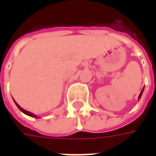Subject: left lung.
<instances>
[{
    "label": "left lung",
    "instance_id": "obj_1",
    "mask_svg": "<svg viewBox=\"0 0 156 156\" xmlns=\"http://www.w3.org/2000/svg\"><path fill=\"white\" fill-rule=\"evenodd\" d=\"M143 91H144V88H143V89H142V91H141V93H140V95H139V99H140V98L141 95H142V94H143Z\"/></svg>",
    "mask_w": 156,
    "mask_h": 156
}]
</instances>
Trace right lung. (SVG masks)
I'll use <instances>...</instances> for the list:
<instances>
[{"mask_svg": "<svg viewBox=\"0 0 156 156\" xmlns=\"http://www.w3.org/2000/svg\"><path fill=\"white\" fill-rule=\"evenodd\" d=\"M15 103H16V102H15ZM16 106H17V107H18L19 109H20V110H21V111L23 112V113H24V114H26V115H29V116H32V117H36V118H37V116H36L35 115H33V114H32V113H30V112L27 111V110H25V109H23V108H22V107H21V106H20V105H17V103H16Z\"/></svg>", "mask_w": 156, "mask_h": 156, "instance_id": "right-lung-1", "label": "right lung"}]
</instances>
